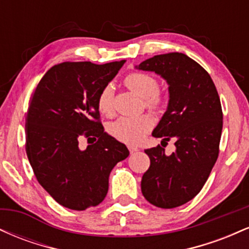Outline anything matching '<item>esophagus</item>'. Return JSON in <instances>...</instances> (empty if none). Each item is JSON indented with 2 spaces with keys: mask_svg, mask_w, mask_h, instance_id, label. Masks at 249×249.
<instances>
[{
  "mask_svg": "<svg viewBox=\"0 0 249 249\" xmlns=\"http://www.w3.org/2000/svg\"><path fill=\"white\" fill-rule=\"evenodd\" d=\"M128 151H130V153L132 154V153L137 152V151H138V147H134V146H128Z\"/></svg>",
  "mask_w": 249,
  "mask_h": 249,
  "instance_id": "obj_1",
  "label": "esophagus"
}]
</instances>
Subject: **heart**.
Returning a JSON list of instances; mask_svg holds the SVG:
<instances>
[{"label": "heart", "mask_w": 249, "mask_h": 249, "mask_svg": "<svg viewBox=\"0 0 249 249\" xmlns=\"http://www.w3.org/2000/svg\"><path fill=\"white\" fill-rule=\"evenodd\" d=\"M125 85L144 98V105L152 111H159L165 105L166 98L158 90V81L153 76L142 72H132L125 77ZM115 89L112 84L104 85L97 96V107L101 113L111 116L115 110L113 107ZM153 126V119L148 115L138 117H121L112 122L108 126V132L117 141L128 145L139 144L146 133Z\"/></svg>", "instance_id": "b5f03b06"}]
</instances>
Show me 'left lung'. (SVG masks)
Wrapping results in <instances>:
<instances>
[{
	"label": "left lung",
	"mask_w": 249,
	"mask_h": 249,
	"mask_svg": "<svg viewBox=\"0 0 249 249\" xmlns=\"http://www.w3.org/2000/svg\"><path fill=\"white\" fill-rule=\"evenodd\" d=\"M136 69L153 71L168 84V105L153 130L161 142L173 139L176 152L160 145L147 148L151 165L142 178V193L160 208L186 204L201 191L219 156L221 103L215 85L201 65L180 53L157 55Z\"/></svg>",
	"instance_id": "obj_1"
}]
</instances>
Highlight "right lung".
Masks as SVG:
<instances>
[{
    "mask_svg": "<svg viewBox=\"0 0 249 249\" xmlns=\"http://www.w3.org/2000/svg\"><path fill=\"white\" fill-rule=\"evenodd\" d=\"M125 61L64 62L37 85L25 119V151L41 186L62 206L84 211L107 196L108 176L127 158V147L104 132L97 96ZM82 136L99 141L85 150Z\"/></svg>",
    "mask_w": 249,
    "mask_h": 249,
    "instance_id": "add662e5",
    "label": "right lung"
}]
</instances>
